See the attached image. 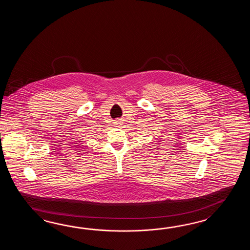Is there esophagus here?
I'll use <instances>...</instances> for the list:
<instances>
[{
    "label": "esophagus",
    "mask_w": 250,
    "mask_h": 250,
    "mask_svg": "<svg viewBox=\"0 0 250 250\" xmlns=\"http://www.w3.org/2000/svg\"><path fill=\"white\" fill-rule=\"evenodd\" d=\"M116 125H118V124H119V123H119V121H117V122H116Z\"/></svg>",
    "instance_id": "esophagus-1"
}]
</instances>
